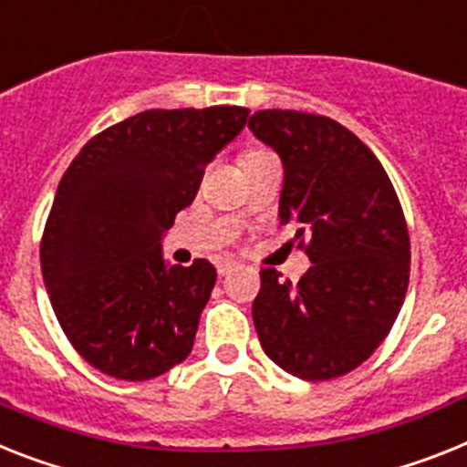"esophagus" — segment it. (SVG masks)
<instances>
[{"instance_id":"esophagus-1","label":"esophagus","mask_w":467,"mask_h":467,"mask_svg":"<svg viewBox=\"0 0 467 467\" xmlns=\"http://www.w3.org/2000/svg\"><path fill=\"white\" fill-rule=\"evenodd\" d=\"M234 268H237V265H234L233 261H223V264H218V275H230Z\"/></svg>"}]
</instances>
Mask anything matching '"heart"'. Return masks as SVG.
Listing matches in <instances>:
<instances>
[{"label": "heart", "instance_id": "obj_1", "mask_svg": "<svg viewBox=\"0 0 467 467\" xmlns=\"http://www.w3.org/2000/svg\"><path fill=\"white\" fill-rule=\"evenodd\" d=\"M261 154H268V151H265V149H258V147H254V149H246L244 154L240 156V161H246V159H254V156H261Z\"/></svg>", "mask_w": 467, "mask_h": 467}]
</instances>
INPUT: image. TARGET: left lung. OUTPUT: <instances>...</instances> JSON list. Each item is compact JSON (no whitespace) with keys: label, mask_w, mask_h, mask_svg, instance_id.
<instances>
[{"label":"left lung","mask_w":467,"mask_h":467,"mask_svg":"<svg viewBox=\"0 0 467 467\" xmlns=\"http://www.w3.org/2000/svg\"><path fill=\"white\" fill-rule=\"evenodd\" d=\"M285 166L282 223L311 268H261L254 325L265 356L301 379L342 378L373 356L401 311L410 240L378 156L327 116L265 109L249 119Z\"/></svg>","instance_id":"8db88e82"}]
</instances>
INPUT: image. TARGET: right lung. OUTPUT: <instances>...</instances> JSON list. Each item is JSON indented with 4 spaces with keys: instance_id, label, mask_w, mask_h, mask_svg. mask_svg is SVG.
Wrapping results in <instances>:
<instances>
[{
    "instance_id": "1",
    "label": "right lung",
    "mask_w": 467,
    "mask_h": 467,
    "mask_svg": "<svg viewBox=\"0 0 467 467\" xmlns=\"http://www.w3.org/2000/svg\"><path fill=\"white\" fill-rule=\"evenodd\" d=\"M249 109H151L94 135L58 182L40 242L64 335L99 373L142 382L190 356L215 268H166L161 237Z\"/></svg>"
}]
</instances>
